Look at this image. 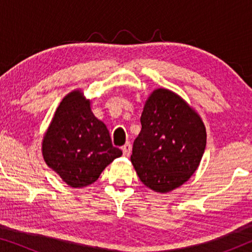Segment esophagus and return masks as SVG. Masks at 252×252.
Instances as JSON below:
<instances>
[{"label": "esophagus", "mask_w": 252, "mask_h": 252, "mask_svg": "<svg viewBox=\"0 0 252 252\" xmlns=\"http://www.w3.org/2000/svg\"><path fill=\"white\" fill-rule=\"evenodd\" d=\"M122 150H123V155L124 156L128 157L130 155V150H132V146H130L129 142H127L125 146L122 147Z\"/></svg>", "instance_id": "obj_1"}]
</instances>
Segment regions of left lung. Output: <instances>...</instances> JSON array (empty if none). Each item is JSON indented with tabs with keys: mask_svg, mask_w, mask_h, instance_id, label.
Returning a JSON list of instances; mask_svg holds the SVG:
<instances>
[{
	"mask_svg": "<svg viewBox=\"0 0 252 252\" xmlns=\"http://www.w3.org/2000/svg\"><path fill=\"white\" fill-rule=\"evenodd\" d=\"M130 160L140 180L158 192L178 188L194 174L206 146L199 116L168 89L155 91L141 116Z\"/></svg>",
	"mask_w": 252,
	"mask_h": 252,
	"instance_id": "1",
	"label": "left lung"
}]
</instances>
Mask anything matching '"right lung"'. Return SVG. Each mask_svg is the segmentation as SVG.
Segmentation results:
<instances>
[{
  "label": "right lung",
  "mask_w": 252,
  "mask_h": 252,
  "mask_svg": "<svg viewBox=\"0 0 252 252\" xmlns=\"http://www.w3.org/2000/svg\"><path fill=\"white\" fill-rule=\"evenodd\" d=\"M109 130L93 115L80 92L65 96L44 135L42 155L48 166L74 188L92 185L102 171L122 156Z\"/></svg>",
  "instance_id": "obj_1"
}]
</instances>
